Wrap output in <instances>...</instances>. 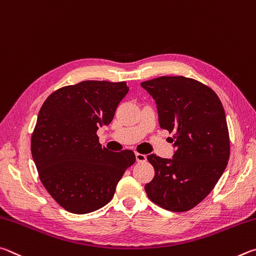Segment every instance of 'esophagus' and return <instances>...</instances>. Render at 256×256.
<instances>
[{
  "label": "esophagus",
  "instance_id": "esophagus-1",
  "mask_svg": "<svg viewBox=\"0 0 256 256\" xmlns=\"http://www.w3.org/2000/svg\"><path fill=\"white\" fill-rule=\"evenodd\" d=\"M146 160H147L146 155L140 154V153H136V160H137V162H145Z\"/></svg>",
  "mask_w": 256,
  "mask_h": 256
}]
</instances>
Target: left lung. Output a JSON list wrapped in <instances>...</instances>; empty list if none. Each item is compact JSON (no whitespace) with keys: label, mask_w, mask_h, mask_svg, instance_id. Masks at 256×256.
Instances as JSON below:
<instances>
[{"label":"left lung","mask_w":256,"mask_h":256,"mask_svg":"<svg viewBox=\"0 0 256 256\" xmlns=\"http://www.w3.org/2000/svg\"><path fill=\"white\" fill-rule=\"evenodd\" d=\"M156 102L162 129L173 132V158L147 156L155 170L145 186L148 198L170 212L196 207L212 191L230 160L225 110L207 85L184 76H160L140 83Z\"/></svg>","instance_id":"left-lung-1"}]
</instances>
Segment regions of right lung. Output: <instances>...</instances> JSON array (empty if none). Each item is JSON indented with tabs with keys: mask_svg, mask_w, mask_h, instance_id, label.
I'll return each mask as SVG.
<instances>
[{
	"mask_svg": "<svg viewBox=\"0 0 256 256\" xmlns=\"http://www.w3.org/2000/svg\"><path fill=\"white\" fill-rule=\"evenodd\" d=\"M128 91L126 82L83 80L58 88L44 102L31 154L40 181L67 212L83 214L102 208L135 163L132 150L111 152L96 135L98 127L111 122Z\"/></svg>",
	"mask_w": 256,
	"mask_h": 256,
	"instance_id": "right-lung-1",
	"label": "right lung"
}]
</instances>
